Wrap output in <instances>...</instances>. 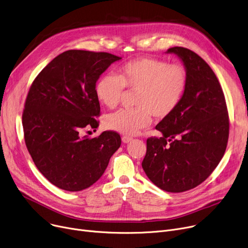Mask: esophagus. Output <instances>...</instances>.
Here are the masks:
<instances>
[{
    "mask_svg": "<svg viewBox=\"0 0 248 248\" xmlns=\"http://www.w3.org/2000/svg\"><path fill=\"white\" fill-rule=\"evenodd\" d=\"M122 140H123V142H124V144H127V142H131L133 140V138L127 137V136H124L122 138Z\"/></svg>",
    "mask_w": 248,
    "mask_h": 248,
    "instance_id": "34e87169",
    "label": "esophagus"
}]
</instances>
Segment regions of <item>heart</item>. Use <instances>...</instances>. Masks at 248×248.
Here are the masks:
<instances>
[{
    "instance_id": "obj_1",
    "label": "heart",
    "mask_w": 248,
    "mask_h": 248,
    "mask_svg": "<svg viewBox=\"0 0 248 248\" xmlns=\"http://www.w3.org/2000/svg\"><path fill=\"white\" fill-rule=\"evenodd\" d=\"M188 83L186 69L180 64L142 57L124 63L117 74L106 73L95 83L98 101L114 108L124 95V88L138 91L137 108L120 109L108 114L104 125L124 135H136L148 126L153 115L165 119L173 113L183 98Z\"/></svg>"
}]
</instances>
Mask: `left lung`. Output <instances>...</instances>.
<instances>
[{
  "label": "left lung",
  "instance_id": "8db88e82",
  "mask_svg": "<svg viewBox=\"0 0 248 248\" xmlns=\"http://www.w3.org/2000/svg\"><path fill=\"white\" fill-rule=\"evenodd\" d=\"M166 53L183 62L187 88L176 110L155 126L163 136L147 140L141 167L155 186L180 193L200 185L218 166L227 146L229 119L222 88L209 65L184 47Z\"/></svg>",
  "mask_w": 248,
  "mask_h": 248
}]
</instances>
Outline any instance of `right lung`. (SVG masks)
<instances>
[{
  "instance_id": "obj_1",
  "label": "right lung",
  "mask_w": 248,
  "mask_h": 248,
  "mask_svg": "<svg viewBox=\"0 0 248 248\" xmlns=\"http://www.w3.org/2000/svg\"><path fill=\"white\" fill-rule=\"evenodd\" d=\"M121 59L107 52L65 51L30 87L22 116L25 144L38 170L62 190L77 192L93 185L121 147V136L112 131L93 139L81 135L86 126L97 128L95 83Z\"/></svg>"
}]
</instances>
